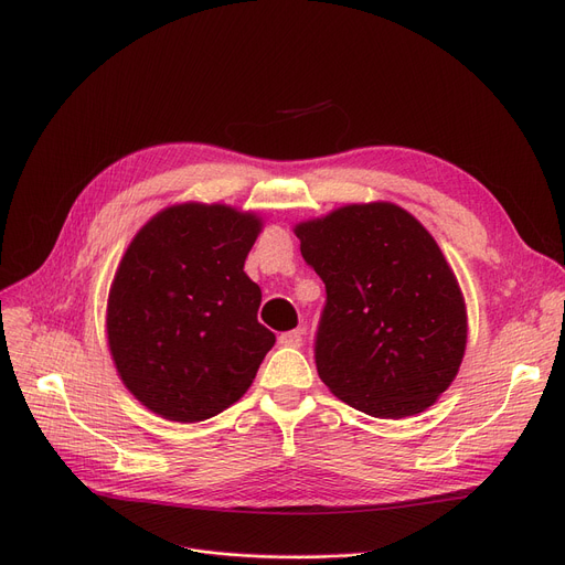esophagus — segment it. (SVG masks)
Returning a JSON list of instances; mask_svg holds the SVG:
<instances>
[{
  "label": "esophagus",
  "mask_w": 565,
  "mask_h": 565,
  "mask_svg": "<svg viewBox=\"0 0 565 565\" xmlns=\"http://www.w3.org/2000/svg\"><path fill=\"white\" fill-rule=\"evenodd\" d=\"M279 343L286 348H300L302 345V330H290L279 337Z\"/></svg>",
  "instance_id": "34e87169"
}]
</instances>
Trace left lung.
Returning a JSON list of instances; mask_svg holds the SVG:
<instances>
[{
    "mask_svg": "<svg viewBox=\"0 0 565 565\" xmlns=\"http://www.w3.org/2000/svg\"><path fill=\"white\" fill-rule=\"evenodd\" d=\"M295 233L328 292L313 339L320 380L371 417L430 407L467 343L462 295L433 235L394 203L345 205Z\"/></svg>",
    "mask_w": 565,
    "mask_h": 565,
    "instance_id": "obj_1",
    "label": "left lung"
}]
</instances>
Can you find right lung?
Here are the masks:
<instances>
[{
  "instance_id": "1",
  "label": "right lung",
  "mask_w": 565,
  "mask_h": 565,
  "mask_svg": "<svg viewBox=\"0 0 565 565\" xmlns=\"http://www.w3.org/2000/svg\"><path fill=\"white\" fill-rule=\"evenodd\" d=\"M260 231L226 205H173L148 222L118 265L107 337L118 375L171 422L211 419L241 398L275 334L245 258Z\"/></svg>"
}]
</instances>
